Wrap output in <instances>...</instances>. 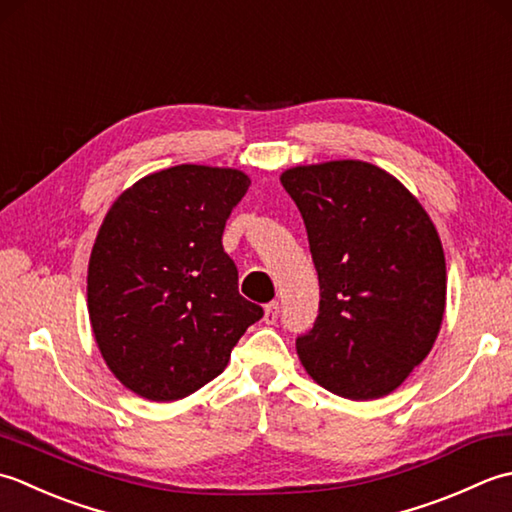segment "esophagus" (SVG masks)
Segmentation results:
<instances>
[{
  "label": "esophagus",
  "instance_id": "obj_1",
  "mask_svg": "<svg viewBox=\"0 0 512 512\" xmlns=\"http://www.w3.org/2000/svg\"><path fill=\"white\" fill-rule=\"evenodd\" d=\"M278 314H280V305H278V302H276V300L267 302V305H265V318H263V320L267 322V325H274Z\"/></svg>",
  "mask_w": 512,
  "mask_h": 512
}]
</instances>
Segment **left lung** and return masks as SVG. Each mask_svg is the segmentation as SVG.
Returning a JSON list of instances; mask_svg holds the SVG:
<instances>
[{
  "mask_svg": "<svg viewBox=\"0 0 512 512\" xmlns=\"http://www.w3.org/2000/svg\"><path fill=\"white\" fill-rule=\"evenodd\" d=\"M307 227L318 271L314 329L298 336L302 367L349 400L389 395L440 333L442 241L406 187L364 161L298 165L280 176Z\"/></svg>",
  "mask_w": 512,
  "mask_h": 512,
  "instance_id": "left-lung-1",
  "label": "left lung"
}]
</instances>
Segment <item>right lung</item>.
<instances>
[{
	"instance_id": "obj_1",
	"label": "right lung",
	"mask_w": 512,
	"mask_h": 512,
	"mask_svg": "<svg viewBox=\"0 0 512 512\" xmlns=\"http://www.w3.org/2000/svg\"><path fill=\"white\" fill-rule=\"evenodd\" d=\"M249 176L176 165L112 203L88 265V314L99 351L123 387L172 402L227 367L236 342L263 318L238 294L223 229Z\"/></svg>"
}]
</instances>
